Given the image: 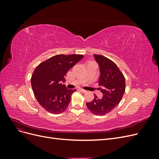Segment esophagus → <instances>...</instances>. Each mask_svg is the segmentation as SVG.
I'll use <instances>...</instances> for the list:
<instances>
[{
    "label": "esophagus",
    "instance_id": "obj_1",
    "mask_svg": "<svg viewBox=\"0 0 159 159\" xmlns=\"http://www.w3.org/2000/svg\"><path fill=\"white\" fill-rule=\"evenodd\" d=\"M80 91H81V92H82V93H85L86 91H87L86 90H85V89H81V88H80Z\"/></svg>",
    "mask_w": 159,
    "mask_h": 159
}]
</instances>
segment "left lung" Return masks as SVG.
Segmentation results:
<instances>
[{"label":"left lung","mask_w":159,"mask_h":159,"mask_svg":"<svg viewBox=\"0 0 159 159\" xmlns=\"http://www.w3.org/2000/svg\"><path fill=\"white\" fill-rule=\"evenodd\" d=\"M99 66V88L102 98L94 94L92 102L86 103L90 111L96 115L109 113L121 102L125 91V79L122 72L113 61L103 56L95 54Z\"/></svg>","instance_id":"obj_1"}]
</instances>
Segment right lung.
<instances>
[{
	"label": "right lung",
	"mask_w": 159,
	"mask_h": 159,
	"mask_svg": "<svg viewBox=\"0 0 159 159\" xmlns=\"http://www.w3.org/2000/svg\"><path fill=\"white\" fill-rule=\"evenodd\" d=\"M83 55L59 54L38 65L31 78L34 94L41 106L53 114L64 112L71 96L76 89H70L61 84L68 71L83 58Z\"/></svg>",
	"instance_id": "obj_1"
}]
</instances>
